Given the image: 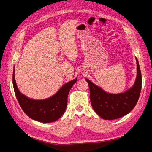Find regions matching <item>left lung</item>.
<instances>
[{
    "label": "left lung",
    "mask_w": 152,
    "mask_h": 152,
    "mask_svg": "<svg viewBox=\"0 0 152 152\" xmlns=\"http://www.w3.org/2000/svg\"><path fill=\"white\" fill-rule=\"evenodd\" d=\"M137 75L133 86L126 92L109 94L103 91L87 78L90 89V99L92 108L104 119L113 120L128 114L135 107L142 89V78L138 59Z\"/></svg>",
    "instance_id": "left-lung-1"
}]
</instances>
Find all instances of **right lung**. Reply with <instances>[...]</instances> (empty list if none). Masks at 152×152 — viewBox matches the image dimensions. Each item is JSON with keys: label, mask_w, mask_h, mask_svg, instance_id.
<instances>
[{"label": "right lung", "mask_w": 152, "mask_h": 152, "mask_svg": "<svg viewBox=\"0 0 152 152\" xmlns=\"http://www.w3.org/2000/svg\"><path fill=\"white\" fill-rule=\"evenodd\" d=\"M77 80V78H75L65 83L53 96L48 99L34 100L19 91L15 80L14 69L12 75L14 92L20 107L30 118L45 123L54 122L64 114L66 108L68 95Z\"/></svg>", "instance_id": "add662e5"}]
</instances>
